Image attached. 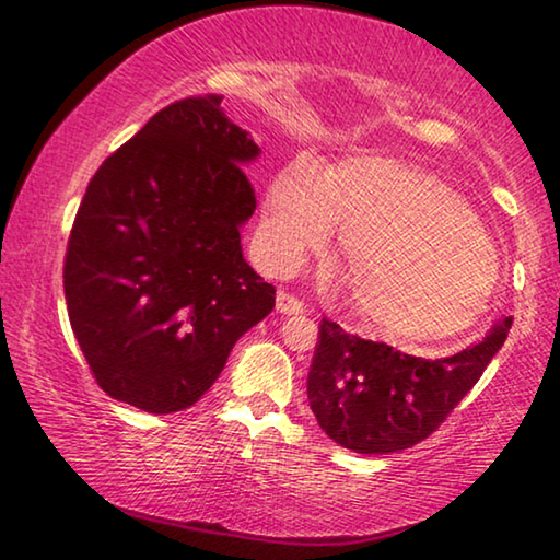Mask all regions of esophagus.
Instances as JSON below:
<instances>
[{
    "mask_svg": "<svg viewBox=\"0 0 560 560\" xmlns=\"http://www.w3.org/2000/svg\"><path fill=\"white\" fill-rule=\"evenodd\" d=\"M277 311L283 316H291V314H303L306 306H303L301 299L291 296V293H287V291H279L277 293Z\"/></svg>",
    "mask_w": 560,
    "mask_h": 560,
    "instance_id": "obj_1",
    "label": "esophagus"
}]
</instances>
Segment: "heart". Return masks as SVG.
Returning a JSON list of instances; mask_svg holds the SVG:
<instances>
[{
  "instance_id": "heart-1",
  "label": "heart",
  "mask_w": 560,
  "mask_h": 560,
  "mask_svg": "<svg viewBox=\"0 0 560 560\" xmlns=\"http://www.w3.org/2000/svg\"><path fill=\"white\" fill-rule=\"evenodd\" d=\"M340 232L348 291L377 334L407 343L471 326L494 293L501 261L477 214L442 179L381 158L348 160L326 179L289 163L264 202V240L281 261L324 252Z\"/></svg>"
}]
</instances>
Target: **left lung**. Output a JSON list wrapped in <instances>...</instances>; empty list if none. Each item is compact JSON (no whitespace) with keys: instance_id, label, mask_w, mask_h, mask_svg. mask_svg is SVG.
<instances>
[{"instance_id":"left-lung-1","label":"left lung","mask_w":560,"mask_h":560,"mask_svg":"<svg viewBox=\"0 0 560 560\" xmlns=\"http://www.w3.org/2000/svg\"><path fill=\"white\" fill-rule=\"evenodd\" d=\"M450 358L424 360L346 334L324 318L308 371V405L330 440L358 454L412 447L440 428L506 340V328Z\"/></svg>"}]
</instances>
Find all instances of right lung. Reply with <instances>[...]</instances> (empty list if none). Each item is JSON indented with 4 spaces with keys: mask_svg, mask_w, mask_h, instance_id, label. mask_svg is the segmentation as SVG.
I'll use <instances>...</instances> for the list:
<instances>
[{
    "mask_svg": "<svg viewBox=\"0 0 560 560\" xmlns=\"http://www.w3.org/2000/svg\"><path fill=\"white\" fill-rule=\"evenodd\" d=\"M222 96L155 113L98 167L63 264L73 336L110 397L170 415L195 405L277 289L242 254L259 145Z\"/></svg>",
    "mask_w": 560,
    "mask_h": 560,
    "instance_id": "1",
    "label": "right lung"
}]
</instances>
